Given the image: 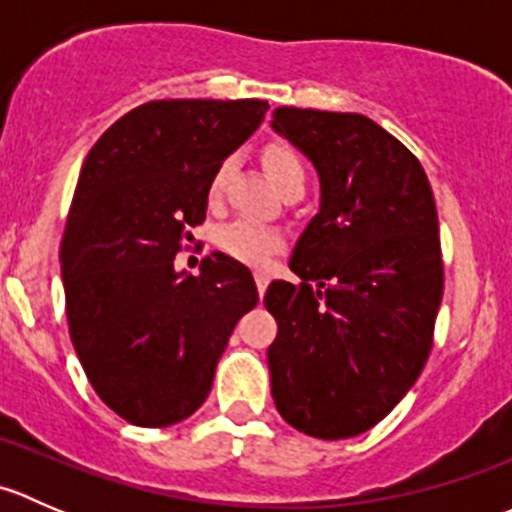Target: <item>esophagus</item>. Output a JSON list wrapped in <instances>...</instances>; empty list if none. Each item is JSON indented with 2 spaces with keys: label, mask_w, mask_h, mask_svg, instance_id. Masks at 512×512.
I'll use <instances>...</instances> for the list:
<instances>
[{
  "label": "esophagus",
  "mask_w": 512,
  "mask_h": 512,
  "mask_svg": "<svg viewBox=\"0 0 512 512\" xmlns=\"http://www.w3.org/2000/svg\"><path fill=\"white\" fill-rule=\"evenodd\" d=\"M255 282H257V292H260V297H262V294H265L267 285H270V272L257 270V272H255Z\"/></svg>",
  "instance_id": "esophagus-1"
}]
</instances>
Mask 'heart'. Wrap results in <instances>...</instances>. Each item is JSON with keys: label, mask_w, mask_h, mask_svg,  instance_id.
Masks as SVG:
<instances>
[{"label": "heart", "mask_w": 512, "mask_h": 512, "mask_svg": "<svg viewBox=\"0 0 512 512\" xmlns=\"http://www.w3.org/2000/svg\"><path fill=\"white\" fill-rule=\"evenodd\" d=\"M262 160H265V168L270 173V178L275 180L277 188H285L289 183H302L304 185V160L294 151L292 146H285V143H272V146L265 148L262 153ZM232 160H223V163L215 168L213 178H210L208 185V198L218 200L223 195L227 180L232 175ZM220 247L232 255L235 260L247 262V265H265L282 245H285V237H282L280 230L275 227H267L260 223H252V220H235V223L225 225L218 235Z\"/></svg>", "instance_id": "obj_1"}]
</instances>
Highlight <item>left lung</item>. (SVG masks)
<instances>
[{
    "label": "left lung",
    "mask_w": 512,
    "mask_h": 512,
    "mask_svg": "<svg viewBox=\"0 0 512 512\" xmlns=\"http://www.w3.org/2000/svg\"><path fill=\"white\" fill-rule=\"evenodd\" d=\"M272 128L312 160L319 213L265 307L272 399L307 436L369 431L416 384L443 297L438 215L421 163L361 113L280 106Z\"/></svg>",
    "instance_id": "8db88e82"
}]
</instances>
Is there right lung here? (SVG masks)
Returning a JSON list of instances; mask_svg holds the SVG:
<instances>
[{"instance_id": "right-lung-1", "label": "right lung", "mask_w": 512, "mask_h": 512, "mask_svg": "<svg viewBox=\"0 0 512 512\" xmlns=\"http://www.w3.org/2000/svg\"><path fill=\"white\" fill-rule=\"evenodd\" d=\"M267 101L170 98L118 118L81 168L61 240L69 334L103 404L133 426L188 418L213 386L237 319L257 304L250 270L223 252L175 270L205 220L215 168Z\"/></svg>"}]
</instances>
